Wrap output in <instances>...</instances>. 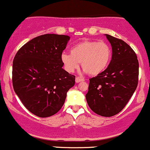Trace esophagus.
<instances>
[{"label":"esophagus","mask_w":150,"mask_h":150,"mask_svg":"<svg viewBox=\"0 0 150 150\" xmlns=\"http://www.w3.org/2000/svg\"><path fill=\"white\" fill-rule=\"evenodd\" d=\"M84 81V79H81V78H80V77H76V83H79V82H81V81Z\"/></svg>","instance_id":"34e87169"}]
</instances>
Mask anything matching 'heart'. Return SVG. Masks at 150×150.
Here are the masks:
<instances>
[{"label":"heart","mask_w":150,"mask_h":150,"mask_svg":"<svg viewBox=\"0 0 150 150\" xmlns=\"http://www.w3.org/2000/svg\"><path fill=\"white\" fill-rule=\"evenodd\" d=\"M70 52L63 53L60 57L65 70L74 73L81 63L84 71L91 76L101 74L107 68L112 57V51L106 43L91 40L75 44Z\"/></svg>","instance_id":"b5f03b06"}]
</instances>
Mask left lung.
<instances>
[{
    "instance_id": "8db88e82",
    "label": "left lung",
    "mask_w": 150,
    "mask_h": 150,
    "mask_svg": "<svg viewBox=\"0 0 150 150\" xmlns=\"http://www.w3.org/2000/svg\"><path fill=\"white\" fill-rule=\"evenodd\" d=\"M105 35L112 46V60L106 70L90 79L86 100L96 114L112 117L123 109L137 87L139 61L125 41Z\"/></svg>"
}]
</instances>
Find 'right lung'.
Listing matches in <instances>:
<instances>
[{
    "label": "right lung",
    "mask_w": 150,
    "mask_h": 150,
    "mask_svg": "<svg viewBox=\"0 0 150 150\" xmlns=\"http://www.w3.org/2000/svg\"><path fill=\"white\" fill-rule=\"evenodd\" d=\"M70 36L45 34L33 38L14 58V92L28 111L40 117L54 115L65 103L75 76L63 69L62 52Z\"/></svg>",
    "instance_id": "add662e5"
}]
</instances>
